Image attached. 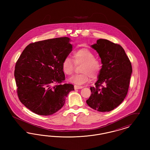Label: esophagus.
<instances>
[{
  "instance_id": "1",
  "label": "esophagus",
  "mask_w": 150,
  "mask_h": 150,
  "mask_svg": "<svg viewBox=\"0 0 150 150\" xmlns=\"http://www.w3.org/2000/svg\"><path fill=\"white\" fill-rule=\"evenodd\" d=\"M83 87L81 86H76V85H75L74 86V89H82Z\"/></svg>"
}]
</instances>
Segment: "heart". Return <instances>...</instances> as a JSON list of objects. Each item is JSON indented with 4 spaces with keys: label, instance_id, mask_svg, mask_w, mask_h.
Returning <instances> with one entry per match:
<instances>
[{
    "label": "heart",
    "instance_id": "heart-1",
    "mask_svg": "<svg viewBox=\"0 0 150 150\" xmlns=\"http://www.w3.org/2000/svg\"><path fill=\"white\" fill-rule=\"evenodd\" d=\"M72 61L69 57L64 58L62 62V69L64 74L70 75L74 69L75 64H81L80 71L81 74L72 76L69 81L77 85H83L92 79L97 78L101 69L100 61L95 58L93 52L87 48H80L75 50L72 53Z\"/></svg>",
    "mask_w": 150,
    "mask_h": 150
}]
</instances>
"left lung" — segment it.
I'll return each mask as SVG.
<instances>
[{
  "label": "left lung",
  "instance_id": "8db88e82",
  "mask_svg": "<svg viewBox=\"0 0 150 150\" xmlns=\"http://www.w3.org/2000/svg\"><path fill=\"white\" fill-rule=\"evenodd\" d=\"M100 56L102 68L91 95L86 102L100 112H109L125 98L132 73L131 62L121 45L100 39L91 45Z\"/></svg>",
  "mask_w": 150,
  "mask_h": 150
}]
</instances>
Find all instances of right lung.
Wrapping results in <instances>:
<instances>
[{"instance_id":"obj_1","label":"right lung","mask_w":150,"mask_h":150,"mask_svg":"<svg viewBox=\"0 0 150 150\" xmlns=\"http://www.w3.org/2000/svg\"><path fill=\"white\" fill-rule=\"evenodd\" d=\"M68 37L31 43L17 60L14 77L22 103L40 115L53 114L64 106L70 84H61L65 76L62 62L72 51Z\"/></svg>"}]
</instances>
